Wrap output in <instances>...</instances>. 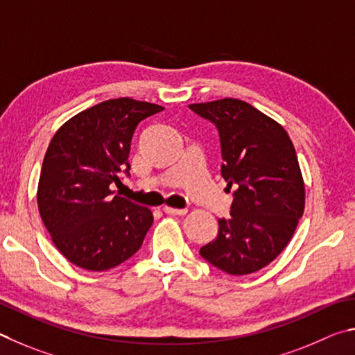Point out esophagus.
<instances>
[{
    "label": "esophagus",
    "instance_id": "34e87169",
    "mask_svg": "<svg viewBox=\"0 0 355 355\" xmlns=\"http://www.w3.org/2000/svg\"><path fill=\"white\" fill-rule=\"evenodd\" d=\"M162 210H164L166 215H185L187 214V210L185 209H174V207H168V206H165Z\"/></svg>",
    "mask_w": 355,
    "mask_h": 355
}]
</instances>
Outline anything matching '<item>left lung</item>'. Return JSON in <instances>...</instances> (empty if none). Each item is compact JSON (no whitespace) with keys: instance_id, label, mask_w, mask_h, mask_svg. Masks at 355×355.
<instances>
[{"instance_id":"1","label":"left lung","mask_w":355,"mask_h":355,"mask_svg":"<svg viewBox=\"0 0 355 355\" xmlns=\"http://www.w3.org/2000/svg\"><path fill=\"white\" fill-rule=\"evenodd\" d=\"M189 107L215 124L221 176L229 189H237L231 218L218 220L216 239L200 254L227 275H251L284 251L304 214L306 193L295 146L281 124L240 99Z\"/></svg>"}]
</instances>
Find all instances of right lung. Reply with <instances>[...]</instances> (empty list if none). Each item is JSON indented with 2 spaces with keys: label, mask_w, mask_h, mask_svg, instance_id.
<instances>
[{
  "label": "right lung",
  "mask_w": 355,
  "mask_h": 355,
  "mask_svg": "<svg viewBox=\"0 0 355 355\" xmlns=\"http://www.w3.org/2000/svg\"><path fill=\"white\" fill-rule=\"evenodd\" d=\"M160 110L130 98L109 99L70 118L49 143L37 202L55 248L79 268H115L140 250L151 210L114 196L110 187L129 176L135 128Z\"/></svg>",
  "instance_id": "add662e5"
}]
</instances>
